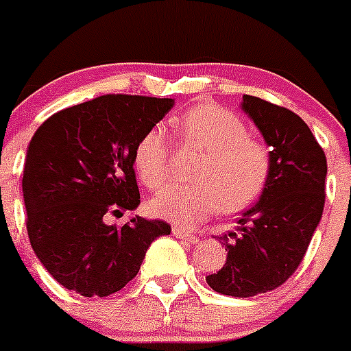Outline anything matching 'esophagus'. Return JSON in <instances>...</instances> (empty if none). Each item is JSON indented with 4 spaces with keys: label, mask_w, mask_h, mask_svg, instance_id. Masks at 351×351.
Here are the masks:
<instances>
[{
    "label": "esophagus",
    "mask_w": 351,
    "mask_h": 351,
    "mask_svg": "<svg viewBox=\"0 0 351 351\" xmlns=\"http://www.w3.org/2000/svg\"><path fill=\"white\" fill-rule=\"evenodd\" d=\"M172 233L178 237V239L184 240V242H189V243H195L197 242V237L191 233L189 230H186V228H181V226H173L172 228Z\"/></svg>",
    "instance_id": "esophagus-1"
}]
</instances>
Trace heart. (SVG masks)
<instances>
[{"instance_id": "obj_1", "label": "heart", "mask_w": 351, "mask_h": 351, "mask_svg": "<svg viewBox=\"0 0 351 351\" xmlns=\"http://www.w3.org/2000/svg\"><path fill=\"white\" fill-rule=\"evenodd\" d=\"M182 143L202 151L195 184H170L151 198L154 215L184 228L197 226L219 210L239 212L259 198L271 169L269 151L252 139L234 112L214 104H198L178 120ZM170 141L162 127L144 132L134 149V165L147 188L169 178Z\"/></svg>"}]
</instances>
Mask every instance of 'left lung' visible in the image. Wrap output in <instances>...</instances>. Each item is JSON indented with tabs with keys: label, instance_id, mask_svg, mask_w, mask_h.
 I'll return each mask as SVG.
<instances>
[{
	"label": "left lung",
	"instance_id": "1",
	"mask_svg": "<svg viewBox=\"0 0 351 351\" xmlns=\"http://www.w3.org/2000/svg\"><path fill=\"white\" fill-rule=\"evenodd\" d=\"M242 109L269 146V178L237 231L219 237L228 257L205 280L215 292L250 298L280 287L301 265L326 204L327 160L295 112L243 95Z\"/></svg>",
	"mask_w": 351,
	"mask_h": 351
}]
</instances>
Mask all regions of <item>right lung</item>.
Segmentation results:
<instances>
[{
    "mask_svg": "<svg viewBox=\"0 0 351 351\" xmlns=\"http://www.w3.org/2000/svg\"><path fill=\"white\" fill-rule=\"evenodd\" d=\"M173 99L101 95L43 121L27 146L22 193L27 234L41 265L85 298L118 292L137 275L151 242L170 234L160 219L106 215L141 204L134 149Z\"/></svg>",
    "mask_w": 351,
    "mask_h": 351,
    "instance_id": "add662e5",
    "label": "right lung"
}]
</instances>
